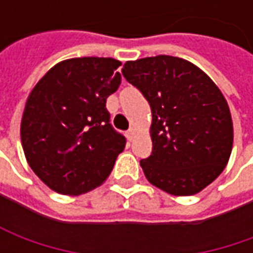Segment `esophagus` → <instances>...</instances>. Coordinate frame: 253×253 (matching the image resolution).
<instances>
[{
  "label": "esophagus",
  "mask_w": 253,
  "mask_h": 253,
  "mask_svg": "<svg viewBox=\"0 0 253 253\" xmlns=\"http://www.w3.org/2000/svg\"><path fill=\"white\" fill-rule=\"evenodd\" d=\"M126 138H128V141H132V139L135 138V129H133V128H129V129L126 131Z\"/></svg>",
  "instance_id": "esophagus-1"
}]
</instances>
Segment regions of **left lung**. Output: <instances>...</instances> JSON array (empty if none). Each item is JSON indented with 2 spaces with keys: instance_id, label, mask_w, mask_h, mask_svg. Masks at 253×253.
I'll list each match as a JSON object with an SVG mask.
<instances>
[{
  "instance_id": "left-lung-1",
  "label": "left lung",
  "mask_w": 253,
  "mask_h": 253,
  "mask_svg": "<svg viewBox=\"0 0 253 253\" xmlns=\"http://www.w3.org/2000/svg\"><path fill=\"white\" fill-rule=\"evenodd\" d=\"M122 74L149 102L152 153L142 159L146 179L173 196H193L221 174L234 129L222 92L184 59L159 54L126 62Z\"/></svg>"
}]
</instances>
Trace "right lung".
<instances>
[{"mask_svg":"<svg viewBox=\"0 0 253 253\" xmlns=\"http://www.w3.org/2000/svg\"><path fill=\"white\" fill-rule=\"evenodd\" d=\"M120 60L76 57L53 66L31 91L21 121L25 158L60 194L79 196L110 176L126 139L105 107L118 90Z\"/></svg>","mask_w":253,"mask_h":253,"instance_id":"right-lung-1","label":"right lung"}]
</instances>
